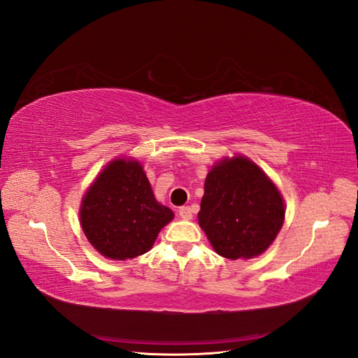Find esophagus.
<instances>
[{
  "instance_id": "esophagus-1",
  "label": "esophagus",
  "mask_w": 358,
  "mask_h": 358,
  "mask_svg": "<svg viewBox=\"0 0 358 358\" xmlns=\"http://www.w3.org/2000/svg\"><path fill=\"white\" fill-rule=\"evenodd\" d=\"M178 214H180V217L185 219V220H190L192 219V210H190V207H180Z\"/></svg>"
}]
</instances>
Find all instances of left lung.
<instances>
[{"mask_svg": "<svg viewBox=\"0 0 358 358\" xmlns=\"http://www.w3.org/2000/svg\"><path fill=\"white\" fill-rule=\"evenodd\" d=\"M283 219L279 190L249 159L222 160L208 172L198 220L220 257H258L274 241Z\"/></svg>", "mask_w": 358, "mask_h": 358, "instance_id": "1", "label": "left lung"}]
</instances>
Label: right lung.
I'll return each instance as SVG.
<instances>
[{"label":"right lung","instance_id":"right-lung-1","mask_svg":"<svg viewBox=\"0 0 358 358\" xmlns=\"http://www.w3.org/2000/svg\"><path fill=\"white\" fill-rule=\"evenodd\" d=\"M79 214L88 241L110 259L144 255L173 217L171 208L156 201L139 163L122 159L110 162L97 177Z\"/></svg>","mask_w":358,"mask_h":358}]
</instances>
